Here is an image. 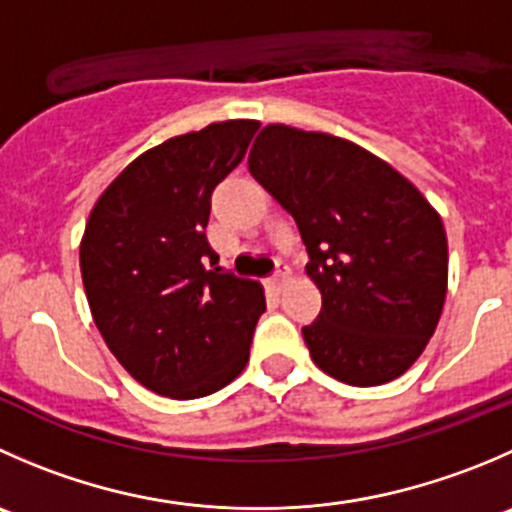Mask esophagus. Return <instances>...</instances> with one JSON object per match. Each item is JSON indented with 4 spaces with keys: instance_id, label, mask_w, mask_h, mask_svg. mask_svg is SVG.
Listing matches in <instances>:
<instances>
[{
    "instance_id": "obj_1",
    "label": "esophagus",
    "mask_w": 512,
    "mask_h": 512,
    "mask_svg": "<svg viewBox=\"0 0 512 512\" xmlns=\"http://www.w3.org/2000/svg\"><path fill=\"white\" fill-rule=\"evenodd\" d=\"M287 277H290V270H287V267H280V270H277L275 275H272L270 280H267V285H270L272 292H280L282 285H285Z\"/></svg>"
}]
</instances>
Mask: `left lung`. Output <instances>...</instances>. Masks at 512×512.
<instances>
[{
  "mask_svg": "<svg viewBox=\"0 0 512 512\" xmlns=\"http://www.w3.org/2000/svg\"><path fill=\"white\" fill-rule=\"evenodd\" d=\"M247 170L295 217L310 255L322 310L302 337L315 365L355 388L410 370L448 292L438 210L388 162L327 132L267 124Z\"/></svg>",
  "mask_w": 512,
  "mask_h": 512,
  "instance_id": "left-lung-1",
  "label": "left lung"
}]
</instances>
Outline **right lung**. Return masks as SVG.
Returning a JSON list of instances; mask_svg holds the SVG:
<instances>
[{
  "mask_svg": "<svg viewBox=\"0 0 512 512\" xmlns=\"http://www.w3.org/2000/svg\"><path fill=\"white\" fill-rule=\"evenodd\" d=\"M257 124L227 119L170 137L124 167L89 212L79 267L94 325L119 365L165 398L217 393L250 360L265 290L217 267L205 227L212 190Z\"/></svg>",
  "mask_w": 512,
  "mask_h": 512,
  "instance_id": "right-lung-1",
  "label": "right lung"
}]
</instances>
